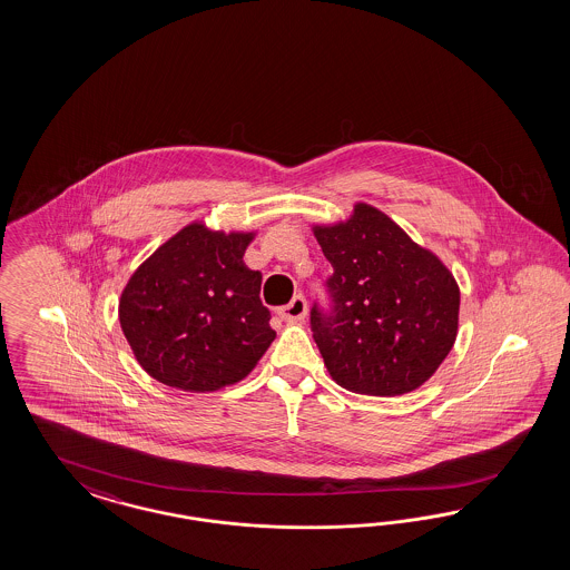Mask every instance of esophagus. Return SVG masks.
I'll list each match as a JSON object with an SVG mask.
<instances>
[{
	"label": "esophagus",
	"mask_w": 570,
	"mask_h": 570,
	"mask_svg": "<svg viewBox=\"0 0 570 570\" xmlns=\"http://www.w3.org/2000/svg\"><path fill=\"white\" fill-rule=\"evenodd\" d=\"M305 315H307V301H305V296H301V294H296L286 307L279 309V317H282L284 322H291V324L305 320Z\"/></svg>",
	"instance_id": "34e87169"
}]
</instances>
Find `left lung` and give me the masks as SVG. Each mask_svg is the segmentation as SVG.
<instances>
[{"mask_svg":"<svg viewBox=\"0 0 570 570\" xmlns=\"http://www.w3.org/2000/svg\"><path fill=\"white\" fill-rule=\"evenodd\" d=\"M334 274L330 309L311 330L330 376L351 393L395 397L436 372L458 336L460 288L431 250L379 208L357 203L334 225H315Z\"/></svg>","mask_w":570,"mask_h":570,"instance_id":"8db88e82","label":"left lung"}]
</instances>
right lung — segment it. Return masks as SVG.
Segmentation results:
<instances>
[{"label": "right lung", "mask_w": 570, "mask_h": 570, "mask_svg": "<svg viewBox=\"0 0 570 570\" xmlns=\"http://www.w3.org/2000/svg\"><path fill=\"white\" fill-rule=\"evenodd\" d=\"M253 232L186 225L129 277L122 334L153 379L213 393L250 374L276 338L261 303V274L244 265Z\"/></svg>", "instance_id": "1"}]
</instances>
